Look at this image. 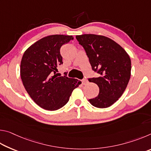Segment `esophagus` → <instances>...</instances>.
I'll use <instances>...</instances> for the list:
<instances>
[{
  "instance_id": "34e87169",
  "label": "esophagus",
  "mask_w": 151,
  "mask_h": 151,
  "mask_svg": "<svg viewBox=\"0 0 151 151\" xmlns=\"http://www.w3.org/2000/svg\"><path fill=\"white\" fill-rule=\"evenodd\" d=\"M88 83V81L86 80V78H83V80H82V84H83V85H86V84Z\"/></svg>"
}]
</instances>
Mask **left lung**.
Returning a JSON list of instances; mask_svg holds the SVG:
<instances>
[{
	"label": "left lung",
	"mask_w": 151,
	"mask_h": 151,
	"mask_svg": "<svg viewBox=\"0 0 151 151\" xmlns=\"http://www.w3.org/2000/svg\"><path fill=\"white\" fill-rule=\"evenodd\" d=\"M85 49L92 69L98 77L88 81L99 87V95L89 99L97 108H107L122 96L131 78V61L129 55L119 44L108 37L96 35L76 36Z\"/></svg>",
	"instance_id": "1"
}]
</instances>
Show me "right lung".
Segmentation results:
<instances>
[{
	"mask_svg": "<svg viewBox=\"0 0 151 151\" xmlns=\"http://www.w3.org/2000/svg\"><path fill=\"white\" fill-rule=\"evenodd\" d=\"M72 39L73 36H48L30 46L22 56V83L35 103L45 110L62 108L68 103L73 91L81 83L77 79L59 76L57 73L58 65L63 63L60 48Z\"/></svg>",
	"mask_w": 151,
	"mask_h": 151,
	"instance_id": "obj_1",
	"label": "right lung"
}]
</instances>
